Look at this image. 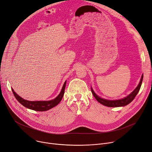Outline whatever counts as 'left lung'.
Instances as JSON below:
<instances>
[{
  "mask_svg": "<svg viewBox=\"0 0 152 152\" xmlns=\"http://www.w3.org/2000/svg\"><path fill=\"white\" fill-rule=\"evenodd\" d=\"M143 80V75L141 76L140 82L138 84V86L136 87V88L131 92L130 94H129L126 97L120 99H114V100H110V99H107L103 98H101L99 96H98L96 93L94 92V90L91 87V90H92V93L95 99L98 101V102L101 103L102 104L107 106V107H122L126 106L127 104H129L134 99L137 94H138L141 85H142Z\"/></svg>",
  "mask_w": 152,
  "mask_h": 152,
  "instance_id": "left-lung-1",
  "label": "left lung"
}]
</instances>
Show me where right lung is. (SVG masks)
<instances>
[{
  "mask_svg": "<svg viewBox=\"0 0 152 152\" xmlns=\"http://www.w3.org/2000/svg\"><path fill=\"white\" fill-rule=\"evenodd\" d=\"M66 83V80H65V82L64 83L62 88L61 91H60V94L58 95V96L56 97L54 99L49 100V101H34V102L28 101L23 99V98L19 96L15 92L13 88H12V90L16 99L24 107L30 109L36 110V111H46L55 107L60 102H61V100L65 93Z\"/></svg>",
  "mask_w": 152,
  "mask_h": 152,
  "instance_id": "right-lung-1",
  "label": "right lung"
}]
</instances>
